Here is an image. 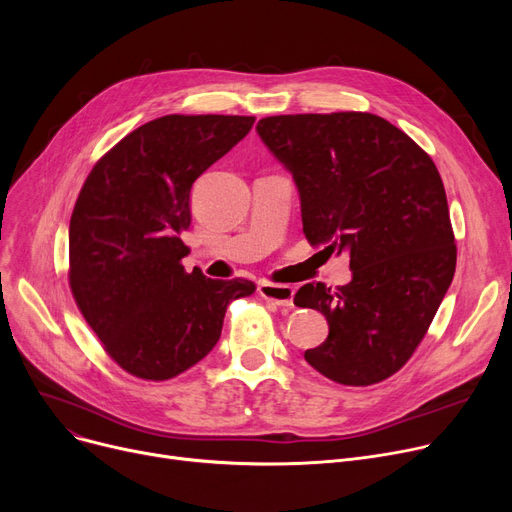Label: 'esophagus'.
I'll use <instances>...</instances> for the list:
<instances>
[{
    "label": "esophagus",
    "mask_w": 512,
    "mask_h": 512,
    "mask_svg": "<svg viewBox=\"0 0 512 512\" xmlns=\"http://www.w3.org/2000/svg\"><path fill=\"white\" fill-rule=\"evenodd\" d=\"M259 294L270 301L272 305L280 307V309H290L292 307V299H294V288L288 284H272V282H261L259 284Z\"/></svg>",
    "instance_id": "obj_1"
}]
</instances>
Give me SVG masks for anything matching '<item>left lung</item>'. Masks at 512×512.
I'll use <instances>...</instances> for the list:
<instances>
[{"instance_id":"obj_1","label":"left lung","mask_w":512,"mask_h":512,"mask_svg":"<svg viewBox=\"0 0 512 512\" xmlns=\"http://www.w3.org/2000/svg\"><path fill=\"white\" fill-rule=\"evenodd\" d=\"M257 132L297 182L307 240L351 255L346 286L305 284L294 297L330 326L305 361L344 386L390 378L413 357L456 267L436 164L367 112L270 116Z\"/></svg>"}]
</instances>
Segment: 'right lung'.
<instances>
[{
	"instance_id": "1",
	"label": "right lung",
	"mask_w": 512,
	"mask_h": 512,
	"mask_svg": "<svg viewBox=\"0 0 512 512\" xmlns=\"http://www.w3.org/2000/svg\"><path fill=\"white\" fill-rule=\"evenodd\" d=\"M253 116L151 120L107 151L80 188L68 234L76 307L103 351L149 382L176 378L220 340L251 280L186 274L193 182L253 128Z\"/></svg>"
}]
</instances>
